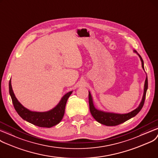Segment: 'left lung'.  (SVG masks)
Instances as JSON below:
<instances>
[{
    "mask_svg": "<svg viewBox=\"0 0 158 158\" xmlns=\"http://www.w3.org/2000/svg\"><path fill=\"white\" fill-rule=\"evenodd\" d=\"M134 52L139 56L141 62V66L142 68L145 71L144 69V63L143 60L141 56L138 53L136 50H134ZM148 89V79H147V75L145 81L144 85V91L143 95L141 101L139 105V106L134 110L129 112V113L126 114H118V113H113V112H105L103 110H100L97 109L93 103V99L91 96V93L89 91V109L90 112L93 116V118L96 120L98 122H99L101 124L107 125V126H115L121 124L127 120L134 117L136 114H138V112L141 110L145 100V96L146 93Z\"/></svg>",
    "mask_w": 158,
    "mask_h": 158,
    "instance_id": "8db88e82",
    "label": "left lung"
}]
</instances>
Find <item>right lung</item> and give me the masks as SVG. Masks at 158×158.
Segmentation results:
<instances>
[{
  "label": "right lung",
  "instance_id": "add662e5",
  "mask_svg": "<svg viewBox=\"0 0 158 158\" xmlns=\"http://www.w3.org/2000/svg\"><path fill=\"white\" fill-rule=\"evenodd\" d=\"M9 91L15 109L22 119L36 126L47 128L53 127L61 122L64 115L67 101L73 93L70 91L66 93L53 109L46 112H36L26 109L18 101L13 93L11 80L9 82Z\"/></svg>",
  "mask_w": 158,
  "mask_h": 158
}]
</instances>
